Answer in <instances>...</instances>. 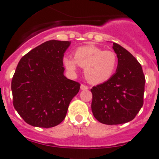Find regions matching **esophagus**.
Returning a JSON list of instances; mask_svg holds the SVG:
<instances>
[{
  "instance_id": "1",
  "label": "esophagus",
  "mask_w": 159,
  "mask_h": 159,
  "mask_svg": "<svg viewBox=\"0 0 159 159\" xmlns=\"http://www.w3.org/2000/svg\"><path fill=\"white\" fill-rule=\"evenodd\" d=\"M80 89L81 90H88V87L86 86V85H84V84H81L80 85Z\"/></svg>"
}]
</instances>
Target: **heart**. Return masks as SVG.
I'll return each instance as SVG.
<instances>
[{
    "instance_id": "b5f03b06",
    "label": "heart",
    "mask_w": 159,
    "mask_h": 159,
    "mask_svg": "<svg viewBox=\"0 0 159 159\" xmlns=\"http://www.w3.org/2000/svg\"><path fill=\"white\" fill-rule=\"evenodd\" d=\"M117 57L112 51H108L95 45L80 47L74 53V57L65 56L64 65L71 72H75L77 67L84 68L87 80L92 84H99L108 80L116 70Z\"/></svg>"
}]
</instances>
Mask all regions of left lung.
<instances>
[{"mask_svg":"<svg viewBox=\"0 0 159 159\" xmlns=\"http://www.w3.org/2000/svg\"><path fill=\"white\" fill-rule=\"evenodd\" d=\"M112 48L118 58L116 73L91 89L94 117L107 125L122 124L134 119L143 107L146 82L141 64L132 54L116 43Z\"/></svg>","mask_w":159,"mask_h":159,"instance_id":"obj_1","label":"left lung"}]
</instances>
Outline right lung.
Instances as JSON below:
<instances>
[{
    "mask_svg": "<svg viewBox=\"0 0 159 159\" xmlns=\"http://www.w3.org/2000/svg\"><path fill=\"white\" fill-rule=\"evenodd\" d=\"M71 41L48 40L18 63L12 80L13 106L28 124L49 128L64 119L80 84L64 76V54Z\"/></svg>",
    "mask_w": 159,
    "mask_h": 159,
    "instance_id": "1",
    "label": "right lung"
}]
</instances>
